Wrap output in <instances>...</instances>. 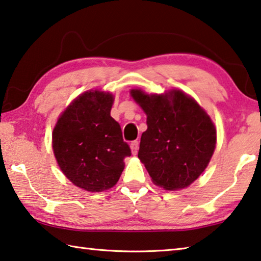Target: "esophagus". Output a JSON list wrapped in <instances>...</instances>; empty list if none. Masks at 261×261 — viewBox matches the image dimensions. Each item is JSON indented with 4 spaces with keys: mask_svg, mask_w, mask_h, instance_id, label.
Segmentation results:
<instances>
[{
    "mask_svg": "<svg viewBox=\"0 0 261 261\" xmlns=\"http://www.w3.org/2000/svg\"><path fill=\"white\" fill-rule=\"evenodd\" d=\"M130 147H131L132 154H137L138 147H139V143L137 142V140H135V142H132V143L130 144Z\"/></svg>",
    "mask_w": 261,
    "mask_h": 261,
    "instance_id": "1",
    "label": "esophagus"
}]
</instances>
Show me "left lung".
<instances>
[{
  "mask_svg": "<svg viewBox=\"0 0 261 261\" xmlns=\"http://www.w3.org/2000/svg\"><path fill=\"white\" fill-rule=\"evenodd\" d=\"M130 93L147 116L138 158L153 184L166 190L188 187L203 173L216 147L212 119L181 90L160 95L140 89Z\"/></svg>",
  "mask_w": 261,
  "mask_h": 261,
  "instance_id": "1",
  "label": "left lung"
}]
</instances>
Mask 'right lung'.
Here are the masks:
<instances>
[{"label": "right lung", "mask_w": 261, "mask_h": 261, "mask_svg": "<svg viewBox=\"0 0 261 261\" xmlns=\"http://www.w3.org/2000/svg\"><path fill=\"white\" fill-rule=\"evenodd\" d=\"M114 96L89 90L77 96L58 119L52 134L57 163L69 181L87 192L117 184L131 150L110 116Z\"/></svg>", "instance_id": "right-lung-1"}]
</instances>
